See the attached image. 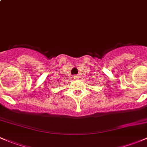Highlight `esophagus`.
I'll return each mask as SVG.
<instances>
[{
    "mask_svg": "<svg viewBox=\"0 0 147 147\" xmlns=\"http://www.w3.org/2000/svg\"><path fill=\"white\" fill-rule=\"evenodd\" d=\"M74 79L75 80H79L80 76L79 75H74Z\"/></svg>",
    "mask_w": 147,
    "mask_h": 147,
    "instance_id": "esophagus-1",
    "label": "esophagus"
}]
</instances>
